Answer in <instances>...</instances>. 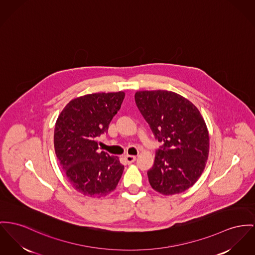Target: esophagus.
Masks as SVG:
<instances>
[{
	"label": "esophagus",
	"instance_id": "esophagus-1",
	"mask_svg": "<svg viewBox=\"0 0 255 255\" xmlns=\"http://www.w3.org/2000/svg\"><path fill=\"white\" fill-rule=\"evenodd\" d=\"M135 155H130V154H127V155H125V160H126V162H127L128 164H130V163L134 162V161H135Z\"/></svg>",
	"mask_w": 255,
	"mask_h": 255
}]
</instances>
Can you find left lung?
<instances>
[{
    "label": "left lung",
    "instance_id": "1",
    "mask_svg": "<svg viewBox=\"0 0 255 255\" xmlns=\"http://www.w3.org/2000/svg\"><path fill=\"white\" fill-rule=\"evenodd\" d=\"M140 113L162 146L148 170L151 187L164 195L183 192L202 174L209 154V133L199 110L169 91L135 94Z\"/></svg>",
    "mask_w": 255,
    "mask_h": 255
}]
</instances>
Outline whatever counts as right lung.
Here are the masks:
<instances>
[{
    "label": "right lung",
    "mask_w": 255,
    "mask_h": 255,
    "mask_svg": "<svg viewBox=\"0 0 255 255\" xmlns=\"http://www.w3.org/2000/svg\"><path fill=\"white\" fill-rule=\"evenodd\" d=\"M124 99V92L86 95L68 102L56 122L57 158L71 186L87 196L109 194L123 174L118 156L97 152V139L107 133Z\"/></svg>",
    "instance_id": "obj_1"
}]
</instances>
